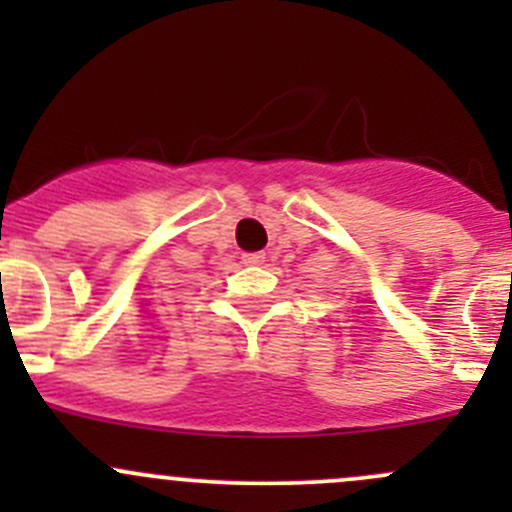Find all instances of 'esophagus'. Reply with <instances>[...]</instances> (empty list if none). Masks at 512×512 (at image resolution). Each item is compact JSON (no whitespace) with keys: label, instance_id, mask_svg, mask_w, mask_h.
<instances>
[{"label":"esophagus","instance_id":"1","mask_svg":"<svg viewBox=\"0 0 512 512\" xmlns=\"http://www.w3.org/2000/svg\"><path fill=\"white\" fill-rule=\"evenodd\" d=\"M242 262L245 265H262L265 262V252H242Z\"/></svg>","mask_w":512,"mask_h":512}]
</instances>
